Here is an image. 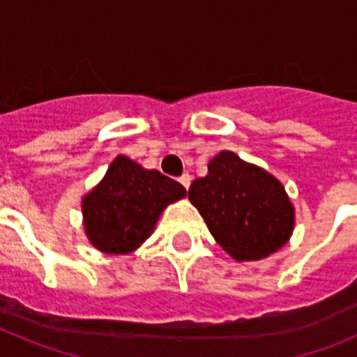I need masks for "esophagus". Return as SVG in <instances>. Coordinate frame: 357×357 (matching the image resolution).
<instances>
[{
  "label": "esophagus",
  "mask_w": 357,
  "mask_h": 357,
  "mask_svg": "<svg viewBox=\"0 0 357 357\" xmlns=\"http://www.w3.org/2000/svg\"><path fill=\"white\" fill-rule=\"evenodd\" d=\"M178 182H181L185 189H189V185H191V175H189V173H184V175L178 178Z\"/></svg>",
  "instance_id": "1"
}]
</instances>
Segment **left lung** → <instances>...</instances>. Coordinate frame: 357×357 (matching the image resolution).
Returning <instances> with one entry per match:
<instances>
[{
  "mask_svg": "<svg viewBox=\"0 0 357 357\" xmlns=\"http://www.w3.org/2000/svg\"><path fill=\"white\" fill-rule=\"evenodd\" d=\"M207 169L189 188V200L218 245L236 261L263 259L284 247L295 209L275 176L227 150Z\"/></svg>",
  "mask_w": 357,
  "mask_h": 357,
  "instance_id": "left-lung-1",
  "label": "left lung"
}]
</instances>
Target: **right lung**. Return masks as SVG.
<instances>
[{
  "label": "right lung",
  "mask_w": 357,
  "mask_h": 357,
  "mask_svg": "<svg viewBox=\"0 0 357 357\" xmlns=\"http://www.w3.org/2000/svg\"><path fill=\"white\" fill-rule=\"evenodd\" d=\"M184 197L176 181L118 155L82 200L85 234L100 252L130 254L150 238L162 211Z\"/></svg>",
  "instance_id": "1"
}]
</instances>
